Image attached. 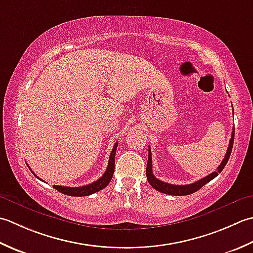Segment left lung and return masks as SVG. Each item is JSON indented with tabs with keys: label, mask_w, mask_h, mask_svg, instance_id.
I'll use <instances>...</instances> for the list:
<instances>
[{
	"label": "left lung",
	"mask_w": 253,
	"mask_h": 253,
	"mask_svg": "<svg viewBox=\"0 0 253 253\" xmlns=\"http://www.w3.org/2000/svg\"><path fill=\"white\" fill-rule=\"evenodd\" d=\"M234 136H235V128L233 133H231V137H230V141H229V145L227 148V152H226V155L223 159V162L217 167V170L216 171H213L209 176L204 177L203 179L199 180V181L191 183V184H187V185H176V184H171V183H167V182H164L162 180L157 179L155 176L153 174V170H152V153H151V147H148V159H147V167H146V177L149 184L152 185V187L157 190V191L165 193V194H169V195H188V194H191L197 192L198 190H200L201 188L205 185L208 182H210L211 180H213L215 177L218 176V173L221 172V170H223L226 166V164H227L229 156L231 154V149H233V144H234Z\"/></svg>",
	"instance_id": "1"
}]
</instances>
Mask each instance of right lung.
Segmentation results:
<instances>
[{"mask_svg": "<svg viewBox=\"0 0 253 253\" xmlns=\"http://www.w3.org/2000/svg\"><path fill=\"white\" fill-rule=\"evenodd\" d=\"M117 146H118V142L115 144V145H113L111 154L109 156V163H108V167L106 169L105 173L102 174V177L98 179L97 181L92 182L90 184L83 185V187L72 188V187H62V185H53V188L55 190H58L59 192L66 194V195H71V197H85V195H90L92 193H96L98 191H100V190H102L104 188H106L107 185L109 184V182L111 181L112 176H113V171H115V156H116ZM32 172L35 174L34 171H32Z\"/></svg>", "mask_w": 253, "mask_h": 253, "instance_id": "right-lung-1", "label": "right lung"}]
</instances>
